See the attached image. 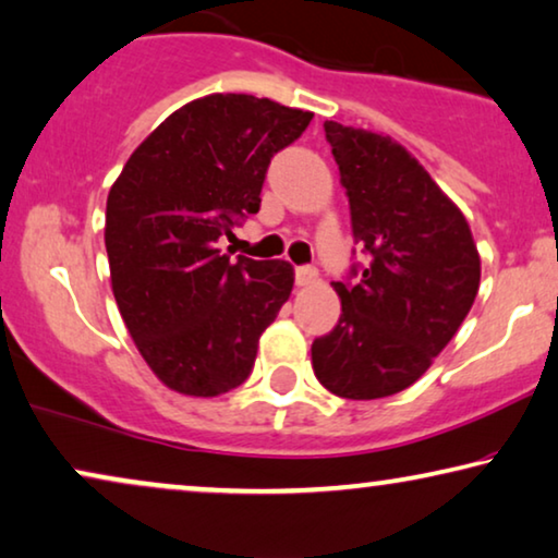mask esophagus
Returning <instances> with one entry per match:
<instances>
[{
	"label": "esophagus",
	"mask_w": 558,
	"mask_h": 558,
	"mask_svg": "<svg viewBox=\"0 0 558 558\" xmlns=\"http://www.w3.org/2000/svg\"><path fill=\"white\" fill-rule=\"evenodd\" d=\"M318 280V270L311 268V265H301V268H295V286H313V282Z\"/></svg>",
	"instance_id": "obj_1"
}]
</instances>
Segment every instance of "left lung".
Segmentation results:
<instances>
[{
  "instance_id": "8db88e82",
  "label": "left lung",
  "mask_w": 558,
  "mask_h": 558,
  "mask_svg": "<svg viewBox=\"0 0 558 558\" xmlns=\"http://www.w3.org/2000/svg\"><path fill=\"white\" fill-rule=\"evenodd\" d=\"M324 129L368 263L333 282L341 318L313 341V372L336 397H391L458 333L481 286V255L468 219L404 146L336 121Z\"/></svg>"
}]
</instances>
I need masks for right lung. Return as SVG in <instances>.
Wrapping results in <instances>:
<instances>
[{
  "mask_svg": "<svg viewBox=\"0 0 558 558\" xmlns=\"http://www.w3.org/2000/svg\"><path fill=\"white\" fill-rule=\"evenodd\" d=\"M311 119L245 93L197 98L148 133L108 192L116 303L141 356L179 395L240 387L290 298L293 265L230 260L217 240L260 209L270 159Z\"/></svg>",
  "mask_w": 558,
  "mask_h": 558,
  "instance_id": "right-lung-1",
  "label": "right lung"
}]
</instances>
